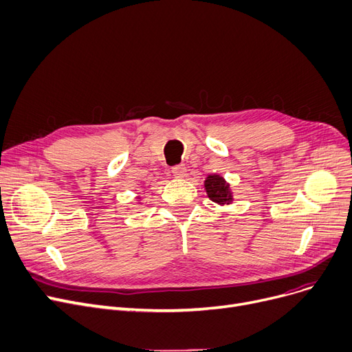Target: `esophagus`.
<instances>
[{"label": "esophagus", "mask_w": 352, "mask_h": 352, "mask_svg": "<svg viewBox=\"0 0 352 352\" xmlns=\"http://www.w3.org/2000/svg\"><path fill=\"white\" fill-rule=\"evenodd\" d=\"M186 166L185 164H176V166H173L172 167V173H173V176H176V177H183L186 175Z\"/></svg>", "instance_id": "obj_1"}]
</instances>
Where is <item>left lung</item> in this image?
I'll use <instances>...</instances> for the list:
<instances>
[{"instance_id":"8db88e82","label":"left lung","mask_w":352,"mask_h":352,"mask_svg":"<svg viewBox=\"0 0 352 352\" xmlns=\"http://www.w3.org/2000/svg\"><path fill=\"white\" fill-rule=\"evenodd\" d=\"M205 188L208 196L213 202L219 205H226L232 202V193L229 190V185L223 180V177L213 175L205 180Z\"/></svg>"}]
</instances>
